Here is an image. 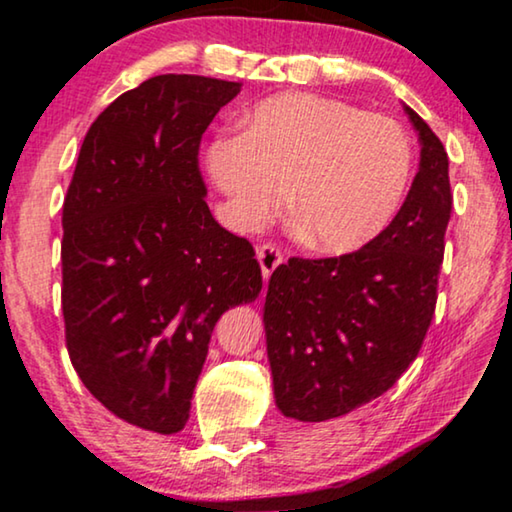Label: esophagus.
<instances>
[{
  "label": "esophagus",
  "instance_id": "34e87169",
  "mask_svg": "<svg viewBox=\"0 0 512 512\" xmlns=\"http://www.w3.org/2000/svg\"><path fill=\"white\" fill-rule=\"evenodd\" d=\"M256 256H258V263H261L263 279H265V282H268L270 275H272V272H275L277 265H282V261H284L282 249H279L277 244L265 242V244H261V247H258V254Z\"/></svg>",
  "mask_w": 512,
  "mask_h": 512
}]
</instances>
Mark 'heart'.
I'll return each instance as SVG.
<instances>
[{
  "label": "heart",
  "instance_id": "1",
  "mask_svg": "<svg viewBox=\"0 0 512 512\" xmlns=\"http://www.w3.org/2000/svg\"><path fill=\"white\" fill-rule=\"evenodd\" d=\"M412 144L394 118L312 93L258 102L244 135L216 137L205 167L240 228L284 207L310 247L349 254L396 219L412 179Z\"/></svg>",
  "mask_w": 512,
  "mask_h": 512
}]
</instances>
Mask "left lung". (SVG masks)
<instances>
[{"label": "left lung", "mask_w": 512, "mask_h": 512, "mask_svg": "<svg viewBox=\"0 0 512 512\" xmlns=\"http://www.w3.org/2000/svg\"><path fill=\"white\" fill-rule=\"evenodd\" d=\"M422 158L384 233L335 258H289L272 272L265 340L277 408L300 422L347 415L394 387L417 359L438 300L452 214L447 151L410 107Z\"/></svg>", "instance_id": "left-lung-1"}]
</instances>
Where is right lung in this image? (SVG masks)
I'll return each instance as SVG.
<instances>
[{"label": "right lung", "instance_id": "obj_1", "mask_svg": "<svg viewBox=\"0 0 512 512\" xmlns=\"http://www.w3.org/2000/svg\"><path fill=\"white\" fill-rule=\"evenodd\" d=\"M242 83L160 74L83 139L62 205V317L86 389L139 429L177 433L216 321L256 300L249 240L214 221L198 151Z\"/></svg>", "mask_w": 512, "mask_h": 512}]
</instances>
